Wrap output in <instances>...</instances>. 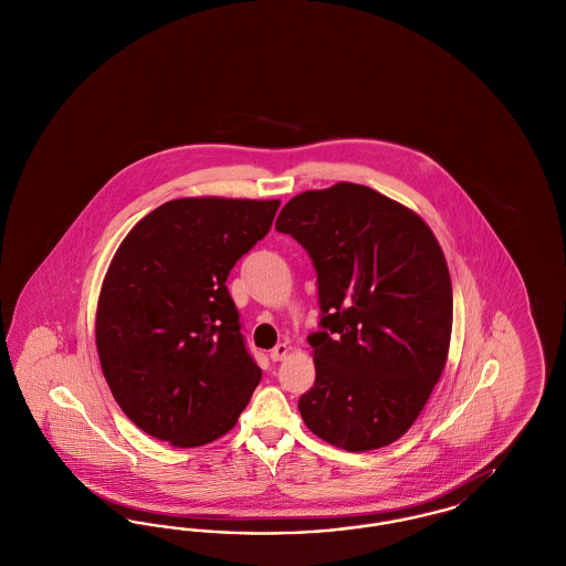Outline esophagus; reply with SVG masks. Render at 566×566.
Returning a JSON list of instances; mask_svg holds the SVG:
<instances>
[{"mask_svg": "<svg viewBox=\"0 0 566 566\" xmlns=\"http://www.w3.org/2000/svg\"><path fill=\"white\" fill-rule=\"evenodd\" d=\"M289 344H277L273 350L270 352L271 360L277 363V360H284L289 356Z\"/></svg>", "mask_w": 566, "mask_h": 566, "instance_id": "1", "label": "esophagus"}]
</instances>
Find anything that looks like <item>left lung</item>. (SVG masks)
<instances>
[{
    "label": "left lung",
    "instance_id": "obj_1",
    "mask_svg": "<svg viewBox=\"0 0 566 566\" xmlns=\"http://www.w3.org/2000/svg\"><path fill=\"white\" fill-rule=\"evenodd\" d=\"M275 229L318 273L305 427L348 452L390 446L424 409L450 350L452 280L431 227L377 190L337 182L293 197Z\"/></svg>",
    "mask_w": 566,
    "mask_h": 566
}]
</instances>
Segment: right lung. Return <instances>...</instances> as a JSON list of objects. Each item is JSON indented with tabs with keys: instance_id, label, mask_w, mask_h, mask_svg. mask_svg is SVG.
I'll return each instance as SVG.
<instances>
[{
	"instance_id": "1",
	"label": "right lung",
	"mask_w": 566,
	"mask_h": 566,
	"mask_svg": "<svg viewBox=\"0 0 566 566\" xmlns=\"http://www.w3.org/2000/svg\"><path fill=\"white\" fill-rule=\"evenodd\" d=\"M277 199H174L118 245L95 344L112 397L137 429L197 448L235 427L261 381L227 277L268 235Z\"/></svg>"
}]
</instances>
